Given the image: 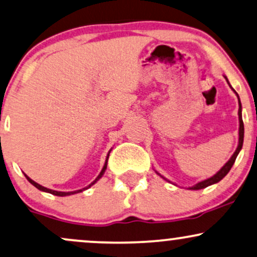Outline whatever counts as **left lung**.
<instances>
[{
  "label": "left lung",
  "mask_w": 257,
  "mask_h": 257,
  "mask_svg": "<svg viewBox=\"0 0 257 257\" xmlns=\"http://www.w3.org/2000/svg\"><path fill=\"white\" fill-rule=\"evenodd\" d=\"M233 91H234V89H233ZM238 103H239V110H238V117H239V141H238V147H237L236 152L233 153V156L231 157L230 160H228V162L225 164L224 166H222V168L220 169V171L217 172V174L213 176V177L195 184L194 187H191L190 189L199 190V189H203V188L208 187V185L218 183L219 181H221V179L228 174V171H230L231 168H232V165L234 164V160H236L238 153H239L240 148H242V146H243V139H244V124H243V119H242V105H240L239 98H238Z\"/></svg>",
  "instance_id": "8db88e82"
}]
</instances>
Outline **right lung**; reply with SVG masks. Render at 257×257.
<instances>
[{"label": "right lung", "mask_w": 257, "mask_h": 257, "mask_svg": "<svg viewBox=\"0 0 257 257\" xmlns=\"http://www.w3.org/2000/svg\"><path fill=\"white\" fill-rule=\"evenodd\" d=\"M107 158H109V154H107ZM107 158H106V162H105V164H104V168H103V170H101V172H100V174H99L98 177L95 178V181L93 182V183L89 184L88 187H91L92 184H94L95 182H97L98 179L100 178L101 176H103V174L105 172V170H106V166H107ZM25 176H26V175H25ZM26 178H27V181H29L31 184L35 185V187L37 188V189H39V190H42V191H46V193H50V194H52V195H56V196H67V195H72V194H76V193H79V191H82V190H76V191H68V193H64V191L51 190V189H48V188H45V187H42V185L38 184V183H36L35 181H32V179H31L30 177H27V176H26Z\"/></svg>", "instance_id": "obj_1"}]
</instances>
